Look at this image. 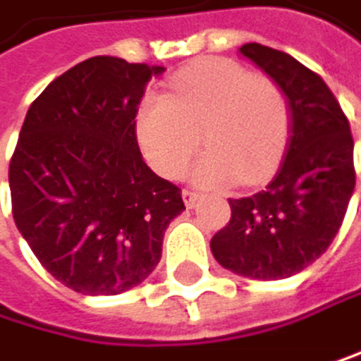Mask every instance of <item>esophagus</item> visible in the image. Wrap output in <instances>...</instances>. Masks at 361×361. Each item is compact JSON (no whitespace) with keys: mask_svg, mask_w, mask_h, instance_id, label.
<instances>
[{"mask_svg":"<svg viewBox=\"0 0 361 361\" xmlns=\"http://www.w3.org/2000/svg\"><path fill=\"white\" fill-rule=\"evenodd\" d=\"M182 197H184V204H186L188 208H192V206L197 204V199H199V192H197V190H190V188H184V190H182Z\"/></svg>","mask_w":361,"mask_h":361,"instance_id":"1","label":"esophagus"}]
</instances>
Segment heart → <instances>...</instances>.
Returning a JSON list of instances; mask_svg holds the SVG:
<instances>
[{"label": "heart", "instance_id": "b5f03b06", "mask_svg": "<svg viewBox=\"0 0 361 361\" xmlns=\"http://www.w3.org/2000/svg\"><path fill=\"white\" fill-rule=\"evenodd\" d=\"M291 133L281 85L230 59H208L179 72L166 98H149L137 114V140L151 166L182 175L204 135L208 151L192 169L204 186L263 184L285 155Z\"/></svg>", "mask_w": 361, "mask_h": 361}]
</instances>
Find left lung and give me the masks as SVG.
<instances>
[{
  "label": "left lung",
  "instance_id": "obj_1",
  "mask_svg": "<svg viewBox=\"0 0 361 361\" xmlns=\"http://www.w3.org/2000/svg\"><path fill=\"white\" fill-rule=\"evenodd\" d=\"M241 54L281 85L291 135L285 159L265 190L228 199L232 216L210 250L226 269L256 281H281L326 252L355 188L353 135L326 82L293 56L261 43Z\"/></svg>",
  "mask_w": 361,
  "mask_h": 361
}]
</instances>
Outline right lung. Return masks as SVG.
<instances>
[{"instance_id": "add662e5", "label": "right lung", "mask_w": 361, "mask_h": 361, "mask_svg": "<svg viewBox=\"0 0 361 361\" xmlns=\"http://www.w3.org/2000/svg\"><path fill=\"white\" fill-rule=\"evenodd\" d=\"M164 68L92 56L30 105L8 169L13 216L39 263L85 296L140 285L162 259L182 190L142 159L135 116Z\"/></svg>"}]
</instances>
